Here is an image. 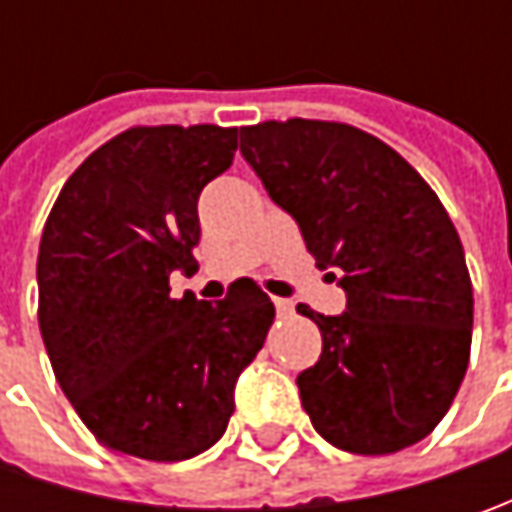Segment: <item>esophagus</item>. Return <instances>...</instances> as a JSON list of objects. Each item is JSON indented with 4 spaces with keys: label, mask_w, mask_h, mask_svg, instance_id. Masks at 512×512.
<instances>
[{
    "label": "esophagus",
    "mask_w": 512,
    "mask_h": 512,
    "mask_svg": "<svg viewBox=\"0 0 512 512\" xmlns=\"http://www.w3.org/2000/svg\"><path fill=\"white\" fill-rule=\"evenodd\" d=\"M273 305H276V313H279V316H290V313H293V302H290V299L273 296Z\"/></svg>",
    "instance_id": "obj_1"
}]
</instances>
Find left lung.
Instances as JSON below:
<instances>
[{"label": "left lung", "mask_w": 512, "mask_h": 512, "mask_svg": "<svg viewBox=\"0 0 512 512\" xmlns=\"http://www.w3.org/2000/svg\"><path fill=\"white\" fill-rule=\"evenodd\" d=\"M242 156L347 293L342 316L296 307L322 330L319 362L296 379L313 427L362 456L422 442L459 393L473 339V285L439 196L342 122L250 125Z\"/></svg>", "instance_id": "8db88e82"}]
</instances>
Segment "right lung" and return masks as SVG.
I'll use <instances>...</instances> for the list:
<instances>
[{
	"label": "right lung",
	"instance_id": "1",
	"mask_svg": "<svg viewBox=\"0 0 512 512\" xmlns=\"http://www.w3.org/2000/svg\"><path fill=\"white\" fill-rule=\"evenodd\" d=\"M236 133L125 130L73 170L45 222L39 330L56 382L110 450L182 462L219 442L236 379L273 325L256 285L216 305L170 296V273L199 267V193L233 165Z\"/></svg>",
	"mask_w": 512,
	"mask_h": 512
}]
</instances>
